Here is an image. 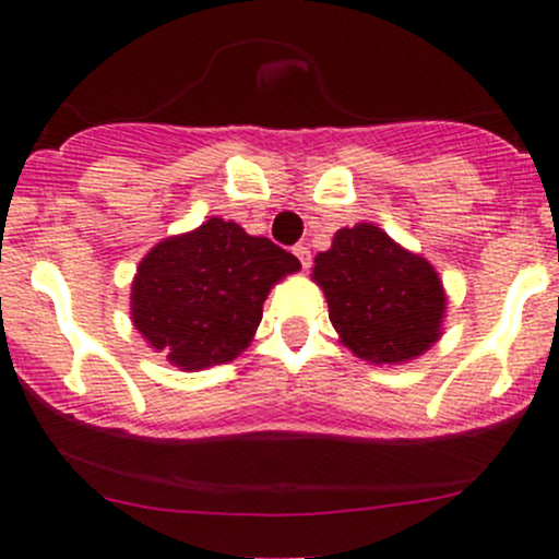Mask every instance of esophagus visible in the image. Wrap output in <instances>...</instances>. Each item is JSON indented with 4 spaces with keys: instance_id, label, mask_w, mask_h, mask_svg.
<instances>
[{
    "instance_id": "1",
    "label": "esophagus",
    "mask_w": 559,
    "mask_h": 559,
    "mask_svg": "<svg viewBox=\"0 0 559 559\" xmlns=\"http://www.w3.org/2000/svg\"><path fill=\"white\" fill-rule=\"evenodd\" d=\"M294 254H297V260H299V265L301 267H305V271H307V267H310V249H307V247H301V243H297V247H294Z\"/></svg>"
}]
</instances>
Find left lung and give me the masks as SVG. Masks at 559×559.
Returning a JSON list of instances; mask_svg holds the SVG:
<instances>
[{
	"instance_id": "left-lung-1",
	"label": "left lung",
	"mask_w": 559,
	"mask_h": 559,
	"mask_svg": "<svg viewBox=\"0 0 559 559\" xmlns=\"http://www.w3.org/2000/svg\"><path fill=\"white\" fill-rule=\"evenodd\" d=\"M312 281L338 342L370 365L415 360L444 333L447 292L436 267L376 223L338 228L331 249L316 254Z\"/></svg>"
}]
</instances>
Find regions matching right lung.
I'll use <instances>...</instances> for the list:
<instances>
[{
    "instance_id": "right-lung-1",
    "label": "right lung",
    "mask_w": 559,
    "mask_h": 559,
    "mask_svg": "<svg viewBox=\"0 0 559 559\" xmlns=\"http://www.w3.org/2000/svg\"><path fill=\"white\" fill-rule=\"evenodd\" d=\"M299 267L265 236L210 217L141 258L131 281V323L183 373L226 365L252 344L271 288Z\"/></svg>"
}]
</instances>
